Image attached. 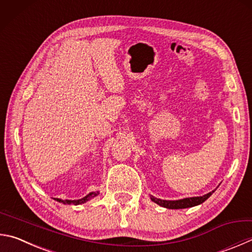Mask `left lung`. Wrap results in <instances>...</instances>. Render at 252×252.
Masks as SVG:
<instances>
[{"label":"left lung","instance_id":"1","mask_svg":"<svg viewBox=\"0 0 252 252\" xmlns=\"http://www.w3.org/2000/svg\"><path fill=\"white\" fill-rule=\"evenodd\" d=\"M215 190L209 191L208 194L203 195V196H197V197H189V198H183L178 200H164L154 197V196H151V199L153 200L154 203L158 205L162 206V207H165L168 209H183V208H189V207H194V206H197L199 204L204 203L206 199L209 198Z\"/></svg>","mask_w":252,"mask_h":252}]
</instances>
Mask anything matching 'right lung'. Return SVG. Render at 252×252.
<instances>
[{
  "instance_id": "obj_1",
  "label": "right lung",
  "mask_w": 252,
  "mask_h": 252,
  "mask_svg": "<svg viewBox=\"0 0 252 252\" xmlns=\"http://www.w3.org/2000/svg\"><path fill=\"white\" fill-rule=\"evenodd\" d=\"M99 194V191H93V193H89L87 196H85L84 198L81 199H77V200H69V199H66V200H63L61 198H55V200H57V202L59 203H63V204H74V205H80V204H84L86 202H88L89 199H91L93 197H94V196H97Z\"/></svg>"
}]
</instances>
